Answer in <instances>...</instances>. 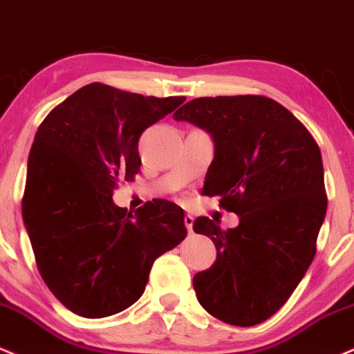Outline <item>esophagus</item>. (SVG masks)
<instances>
[{
	"instance_id": "34e87169",
	"label": "esophagus",
	"mask_w": 354,
	"mask_h": 354,
	"mask_svg": "<svg viewBox=\"0 0 354 354\" xmlns=\"http://www.w3.org/2000/svg\"><path fill=\"white\" fill-rule=\"evenodd\" d=\"M184 223H185L187 230H189V234H192V227H194V217H192V215L187 214L184 217Z\"/></svg>"
}]
</instances>
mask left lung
<instances>
[{"instance_id": "obj_1", "label": "left lung", "mask_w": 354, "mask_h": 354, "mask_svg": "<svg viewBox=\"0 0 354 354\" xmlns=\"http://www.w3.org/2000/svg\"><path fill=\"white\" fill-rule=\"evenodd\" d=\"M215 144L203 195L239 215L222 230L198 217L217 260L194 277L197 300L212 317L253 326L275 315L295 292L317 252L326 215L325 172L313 136L281 104L265 95L198 97L174 112Z\"/></svg>"}]
</instances>
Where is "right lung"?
I'll list each match as a JSON object with an SVG mask.
<instances>
[{
    "label": "right lung",
    "mask_w": 354,
    "mask_h": 354,
    "mask_svg": "<svg viewBox=\"0 0 354 354\" xmlns=\"http://www.w3.org/2000/svg\"><path fill=\"white\" fill-rule=\"evenodd\" d=\"M185 97H153L93 82L49 112L28 159L23 220L54 297L84 318L129 308L153 260L185 239L184 210L169 201L127 214L118 182L140 169L139 137Z\"/></svg>",
    "instance_id": "1"
}]
</instances>
